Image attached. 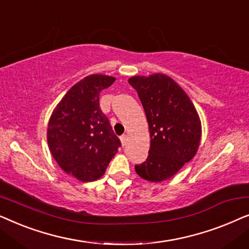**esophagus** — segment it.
Returning <instances> with one entry per match:
<instances>
[{"mask_svg": "<svg viewBox=\"0 0 249 249\" xmlns=\"http://www.w3.org/2000/svg\"><path fill=\"white\" fill-rule=\"evenodd\" d=\"M120 141L122 146H125V144H127V135H122L120 137Z\"/></svg>", "mask_w": 249, "mask_h": 249, "instance_id": "34e87169", "label": "esophagus"}]
</instances>
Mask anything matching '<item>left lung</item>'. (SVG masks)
Returning <instances> with one entry per match:
<instances>
[{"label":"left lung","instance_id":"8db88e82","mask_svg":"<svg viewBox=\"0 0 249 249\" xmlns=\"http://www.w3.org/2000/svg\"><path fill=\"white\" fill-rule=\"evenodd\" d=\"M129 84L137 90L147 118L151 147L135 170L152 182L168 180L195 156L202 125L193 102L171 78L162 73L135 76Z\"/></svg>","mask_w":249,"mask_h":249}]
</instances>
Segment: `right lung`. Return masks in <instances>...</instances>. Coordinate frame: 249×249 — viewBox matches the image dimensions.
<instances>
[{"label":"right lung","instance_id":"right-lung-1","mask_svg":"<svg viewBox=\"0 0 249 249\" xmlns=\"http://www.w3.org/2000/svg\"><path fill=\"white\" fill-rule=\"evenodd\" d=\"M114 80L103 74L84 78L67 91L51 115L50 151L63 171L81 181L101 178L121 146L100 107V93Z\"/></svg>","mask_w":249,"mask_h":249}]
</instances>
